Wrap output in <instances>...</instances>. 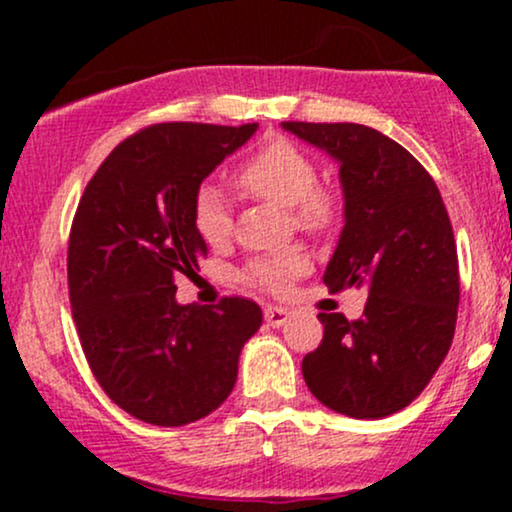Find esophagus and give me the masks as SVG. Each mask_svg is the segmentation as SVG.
<instances>
[{"mask_svg": "<svg viewBox=\"0 0 512 512\" xmlns=\"http://www.w3.org/2000/svg\"><path fill=\"white\" fill-rule=\"evenodd\" d=\"M291 313L286 308H281V305H267L264 308V320H267V325L272 327H281L286 325V320H289Z\"/></svg>", "mask_w": 512, "mask_h": 512, "instance_id": "34e87169", "label": "esophagus"}]
</instances>
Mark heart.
I'll list each match as a JSON object with an SVG mask.
<instances>
[{"mask_svg": "<svg viewBox=\"0 0 512 512\" xmlns=\"http://www.w3.org/2000/svg\"><path fill=\"white\" fill-rule=\"evenodd\" d=\"M236 185L245 195L291 207L293 221L308 233H325L342 216V197L334 187L317 185V168L298 144L272 139L262 144L236 173ZM192 226L209 248H223L233 236V216L216 185H202L192 199ZM305 260L298 252L257 257L245 267L243 279L257 289L281 293L303 274Z\"/></svg>", "mask_w": 512, "mask_h": 512, "instance_id": "b5f03b06", "label": "heart"}]
</instances>
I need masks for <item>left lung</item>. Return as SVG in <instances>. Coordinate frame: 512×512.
<instances>
[{
	"instance_id": "1",
	"label": "left lung",
	"mask_w": 512,
	"mask_h": 512,
	"mask_svg": "<svg viewBox=\"0 0 512 512\" xmlns=\"http://www.w3.org/2000/svg\"><path fill=\"white\" fill-rule=\"evenodd\" d=\"M339 163L344 228L325 284L366 289L361 320L320 313L325 337L303 378L325 407L383 419L414 402L448 356L460 303L450 216L404 146L354 122H281Z\"/></svg>"
}]
</instances>
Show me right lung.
<instances>
[{
    "label": "right lung",
    "mask_w": 512,
    "mask_h": 512,
    "mask_svg": "<svg viewBox=\"0 0 512 512\" xmlns=\"http://www.w3.org/2000/svg\"><path fill=\"white\" fill-rule=\"evenodd\" d=\"M255 129L146 127L110 151L76 207L67 276L81 349L105 395L146 424L185 426L226 402L240 349L262 325L248 298L175 301V279L207 255L195 192Z\"/></svg>",
    "instance_id": "obj_1"
}]
</instances>
